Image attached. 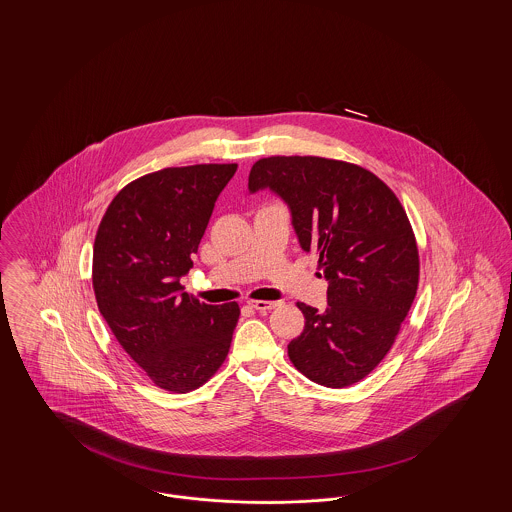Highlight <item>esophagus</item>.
<instances>
[{"label": "esophagus", "mask_w": 512, "mask_h": 512, "mask_svg": "<svg viewBox=\"0 0 512 512\" xmlns=\"http://www.w3.org/2000/svg\"><path fill=\"white\" fill-rule=\"evenodd\" d=\"M247 305L249 307H253L255 311H270V309H274V307H278V303L276 301H263V299H251V301H247Z\"/></svg>", "instance_id": "esophagus-1"}]
</instances>
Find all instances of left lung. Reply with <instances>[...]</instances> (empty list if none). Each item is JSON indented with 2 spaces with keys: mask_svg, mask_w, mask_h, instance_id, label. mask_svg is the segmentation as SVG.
<instances>
[{
  "mask_svg": "<svg viewBox=\"0 0 512 512\" xmlns=\"http://www.w3.org/2000/svg\"><path fill=\"white\" fill-rule=\"evenodd\" d=\"M272 190L290 211L299 244L317 251L328 309L297 303L305 317L290 341L293 366L326 388L368 376L388 355L418 288V247L397 195L359 165L324 157H265L249 192Z\"/></svg>",
  "mask_w": 512,
  "mask_h": 512,
  "instance_id": "obj_1",
  "label": "left lung"
}]
</instances>
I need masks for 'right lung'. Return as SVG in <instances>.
I'll list each match as a JSON object with an SVG mask.
<instances>
[{
  "instance_id": "1",
  "label": "right lung",
  "mask_w": 512,
  "mask_h": 512,
  "mask_svg": "<svg viewBox=\"0 0 512 512\" xmlns=\"http://www.w3.org/2000/svg\"><path fill=\"white\" fill-rule=\"evenodd\" d=\"M236 169L149 172L126 184L99 222L92 265L99 313L161 390H197L228 355L238 303H199L180 278L194 267L215 201Z\"/></svg>"
}]
</instances>
